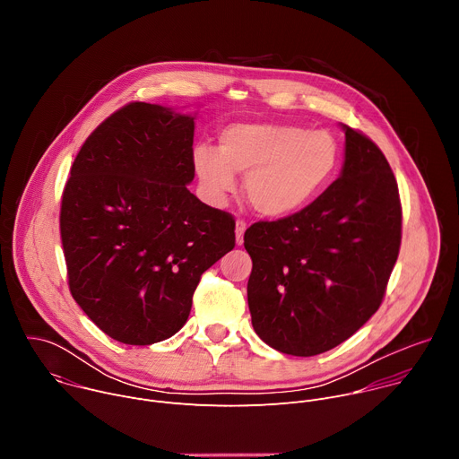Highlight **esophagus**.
<instances>
[{
    "instance_id": "esophagus-1",
    "label": "esophagus",
    "mask_w": 459,
    "mask_h": 459,
    "mask_svg": "<svg viewBox=\"0 0 459 459\" xmlns=\"http://www.w3.org/2000/svg\"><path fill=\"white\" fill-rule=\"evenodd\" d=\"M247 230V223L243 220H238L236 221V243L241 245L243 243V234Z\"/></svg>"
}]
</instances>
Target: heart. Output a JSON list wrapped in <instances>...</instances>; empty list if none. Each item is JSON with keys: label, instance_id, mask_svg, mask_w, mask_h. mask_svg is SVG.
Here are the masks:
<instances>
[{"label": "heart", "instance_id": "heart-1", "mask_svg": "<svg viewBox=\"0 0 459 459\" xmlns=\"http://www.w3.org/2000/svg\"><path fill=\"white\" fill-rule=\"evenodd\" d=\"M342 158V145L329 130L234 123L220 133V149H194V170L212 204L221 205L238 186L236 174H243L250 207L265 218H287L334 183Z\"/></svg>", "mask_w": 459, "mask_h": 459}]
</instances>
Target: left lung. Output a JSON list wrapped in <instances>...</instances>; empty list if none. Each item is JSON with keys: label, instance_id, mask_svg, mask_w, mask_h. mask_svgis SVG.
<instances>
[{"label": "left lung", "instance_id": "left-lung-1", "mask_svg": "<svg viewBox=\"0 0 459 459\" xmlns=\"http://www.w3.org/2000/svg\"><path fill=\"white\" fill-rule=\"evenodd\" d=\"M345 130L340 178L298 214L257 221L243 245L255 334L290 356H316L349 340L379 308L402 243L394 174L377 145Z\"/></svg>", "mask_w": 459, "mask_h": 459}]
</instances>
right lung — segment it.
<instances>
[{
	"mask_svg": "<svg viewBox=\"0 0 459 459\" xmlns=\"http://www.w3.org/2000/svg\"><path fill=\"white\" fill-rule=\"evenodd\" d=\"M194 116L134 101L80 149L61 198L71 294L112 340L152 345L186 323L202 274L236 245L229 212L202 204Z\"/></svg>",
	"mask_w": 459,
	"mask_h": 459,
	"instance_id": "1",
	"label": "right lung"
}]
</instances>
